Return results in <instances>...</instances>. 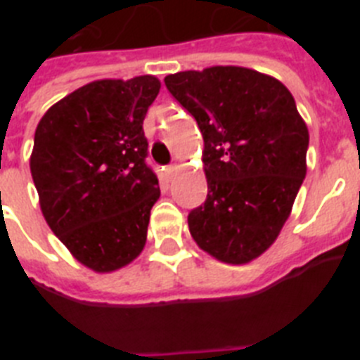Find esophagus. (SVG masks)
I'll return each mask as SVG.
<instances>
[{
  "label": "esophagus",
  "instance_id": "obj_1",
  "mask_svg": "<svg viewBox=\"0 0 360 360\" xmlns=\"http://www.w3.org/2000/svg\"><path fill=\"white\" fill-rule=\"evenodd\" d=\"M178 169H180V165H176V164H171V165H167V167H165V174H167V176L169 178H173L174 174L178 173Z\"/></svg>",
  "mask_w": 360,
  "mask_h": 360
}]
</instances>
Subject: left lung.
Here are the masks:
<instances>
[{"label": "left lung", "instance_id": "8db88e82", "mask_svg": "<svg viewBox=\"0 0 360 360\" xmlns=\"http://www.w3.org/2000/svg\"><path fill=\"white\" fill-rule=\"evenodd\" d=\"M167 90L198 122L207 200L187 224L200 249L243 265L279 236L307 176L308 128L288 88L243 66L171 73Z\"/></svg>", "mask_w": 360, "mask_h": 360}]
</instances>
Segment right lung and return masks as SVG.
Wrapping results in <instances>:
<instances>
[{"label": "right lung", "instance_id": "1", "mask_svg": "<svg viewBox=\"0 0 360 360\" xmlns=\"http://www.w3.org/2000/svg\"><path fill=\"white\" fill-rule=\"evenodd\" d=\"M160 91L155 75L88 82L39 120L30 173L41 212L72 256L113 272L142 252L160 196L146 164L144 117Z\"/></svg>", "mask_w": 360, "mask_h": 360}]
</instances>
